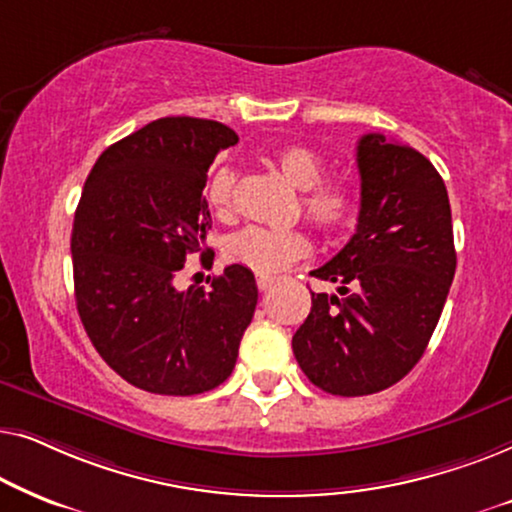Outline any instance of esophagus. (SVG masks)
<instances>
[{
    "mask_svg": "<svg viewBox=\"0 0 512 512\" xmlns=\"http://www.w3.org/2000/svg\"><path fill=\"white\" fill-rule=\"evenodd\" d=\"M272 282H275V277L268 275V272H256V286H258V289H261V291L270 289Z\"/></svg>",
    "mask_w": 512,
    "mask_h": 512,
    "instance_id": "esophagus-1",
    "label": "esophagus"
}]
</instances>
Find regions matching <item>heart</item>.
Instances as JSON below:
<instances>
[{"label":"heart","instance_id":"heart-1","mask_svg":"<svg viewBox=\"0 0 512 512\" xmlns=\"http://www.w3.org/2000/svg\"><path fill=\"white\" fill-rule=\"evenodd\" d=\"M275 163L282 177L303 191V212L321 233H335L349 226L359 207V195L347 181H326V163L319 153L300 144L284 146L275 153ZM237 174L233 167H219L205 188L207 205L219 216L233 209ZM310 251V240L300 228H265L247 226L226 244L230 261L247 265L256 272L282 270L296 258Z\"/></svg>","mask_w":512,"mask_h":512}]
</instances>
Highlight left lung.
<instances>
[{"mask_svg": "<svg viewBox=\"0 0 512 512\" xmlns=\"http://www.w3.org/2000/svg\"><path fill=\"white\" fill-rule=\"evenodd\" d=\"M356 233L310 275L338 284L314 293L293 354L333 396H368L415 368L450 293L457 251L445 181L422 153L370 132L356 146Z\"/></svg>", "mask_w": 512, "mask_h": 512, "instance_id": "1", "label": "left lung"}]
</instances>
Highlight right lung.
<instances>
[{
  "label": "right lung",
  "instance_id": "right-lung-1",
  "mask_svg": "<svg viewBox=\"0 0 512 512\" xmlns=\"http://www.w3.org/2000/svg\"><path fill=\"white\" fill-rule=\"evenodd\" d=\"M228 125L158 118L97 158L72 228L74 296L90 342L125 382L193 396L233 373L254 317V272L235 263L205 286L177 289L186 258L207 263L212 216L202 191Z\"/></svg>",
  "mask_w": 512,
  "mask_h": 512
}]
</instances>
